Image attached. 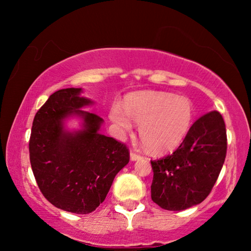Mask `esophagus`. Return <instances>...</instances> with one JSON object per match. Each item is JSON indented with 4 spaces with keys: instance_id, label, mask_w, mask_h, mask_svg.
Wrapping results in <instances>:
<instances>
[{
    "instance_id": "1",
    "label": "esophagus",
    "mask_w": 251,
    "mask_h": 251,
    "mask_svg": "<svg viewBox=\"0 0 251 251\" xmlns=\"http://www.w3.org/2000/svg\"><path fill=\"white\" fill-rule=\"evenodd\" d=\"M140 157H142V156H140L139 154L135 153V152H131V153H130V160H131V161H137V160H139Z\"/></svg>"
}]
</instances>
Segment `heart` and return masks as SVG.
I'll return each mask as SVG.
<instances>
[{
    "label": "heart",
    "instance_id": "1",
    "mask_svg": "<svg viewBox=\"0 0 251 251\" xmlns=\"http://www.w3.org/2000/svg\"><path fill=\"white\" fill-rule=\"evenodd\" d=\"M132 121L139 125V137L150 152L161 154L177 149L190 132L194 106L187 97L168 92L142 91L129 96L126 112L114 105L111 120L120 132H129Z\"/></svg>",
    "mask_w": 251,
    "mask_h": 251
}]
</instances>
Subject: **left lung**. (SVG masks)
<instances>
[{"mask_svg": "<svg viewBox=\"0 0 251 251\" xmlns=\"http://www.w3.org/2000/svg\"><path fill=\"white\" fill-rule=\"evenodd\" d=\"M226 149V128L221 113L212 111L201 116L171 155L151 161L153 202L174 211L201 203L217 180Z\"/></svg>", "mask_w": 251, "mask_h": 251, "instance_id": "obj_1", "label": "left lung"}]
</instances>
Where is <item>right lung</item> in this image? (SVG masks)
Wrapping results in <instances>:
<instances>
[{"mask_svg":"<svg viewBox=\"0 0 251 251\" xmlns=\"http://www.w3.org/2000/svg\"><path fill=\"white\" fill-rule=\"evenodd\" d=\"M82 88L61 89L37 111L29 139L32 170L44 198L54 207L89 214L102 203L116 174L129 162V151L100 133L104 120L82 108L94 104ZM81 128L67 129V119Z\"/></svg>","mask_w":251,"mask_h":251,"instance_id":"obj_1","label":"right lung"}]
</instances>
